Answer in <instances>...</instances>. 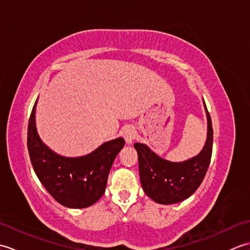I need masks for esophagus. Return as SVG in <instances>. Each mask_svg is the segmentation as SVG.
Returning <instances> with one entry per match:
<instances>
[{"label":"esophagus","mask_w":250,"mask_h":250,"mask_svg":"<svg viewBox=\"0 0 250 250\" xmlns=\"http://www.w3.org/2000/svg\"><path fill=\"white\" fill-rule=\"evenodd\" d=\"M135 136H136V131L134 130V128H132V126H129V128L124 130V137L128 145L132 144V142L134 141Z\"/></svg>","instance_id":"esophagus-1"}]
</instances>
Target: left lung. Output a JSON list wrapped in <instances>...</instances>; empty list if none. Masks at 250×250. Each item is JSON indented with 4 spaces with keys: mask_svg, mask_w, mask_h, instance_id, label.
I'll use <instances>...</instances> for the list:
<instances>
[{
    "mask_svg": "<svg viewBox=\"0 0 250 250\" xmlns=\"http://www.w3.org/2000/svg\"><path fill=\"white\" fill-rule=\"evenodd\" d=\"M203 104L207 118V135L203 148L196 156L182 162H172L158 156L145 144H134L139 156L143 190L156 203H179L192 195L203 182L213 150V126L204 100Z\"/></svg>",
    "mask_w": 250,
    "mask_h": 250,
    "instance_id": "1",
    "label": "left lung"
}]
</instances>
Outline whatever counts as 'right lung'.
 <instances>
[{
    "instance_id": "obj_1",
    "label": "right lung",
    "mask_w": 250,
    "mask_h": 250,
    "mask_svg": "<svg viewBox=\"0 0 250 250\" xmlns=\"http://www.w3.org/2000/svg\"><path fill=\"white\" fill-rule=\"evenodd\" d=\"M28 126V149L36 176L49 194L63 206L86 208L105 192L107 177L115 158L125 146L122 137L103 143L82 157H64L42 141L36 129V105Z\"/></svg>"
}]
</instances>
